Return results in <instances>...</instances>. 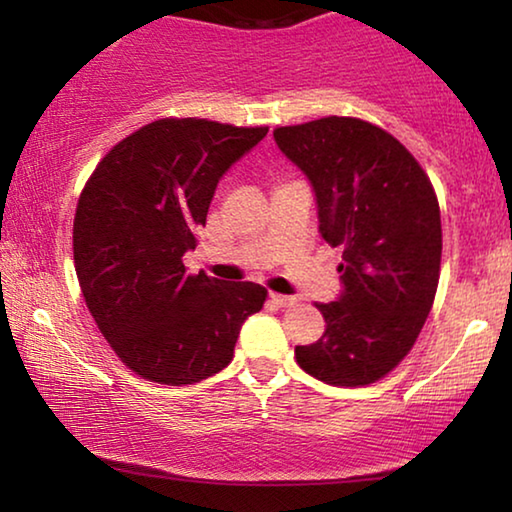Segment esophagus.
<instances>
[{
    "instance_id": "1",
    "label": "esophagus",
    "mask_w": 512,
    "mask_h": 512,
    "mask_svg": "<svg viewBox=\"0 0 512 512\" xmlns=\"http://www.w3.org/2000/svg\"><path fill=\"white\" fill-rule=\"evenodd\" d=\"M270 300L277 307H291V305L298 303L296 296H282V293H270Z\"/></svg>"
}]
</instances>
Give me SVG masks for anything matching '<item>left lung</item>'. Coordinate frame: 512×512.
I'll use <instances>...</instances> for the list:
<instances>
[{
  "mask_svg": "<svg viewBox=\"0 0 512 512\" xmlns=\"http://www.w3.org/2000/svg\"><path fill=\"white\" fill-rule=\"evenodd\" d=\"M275 142L310 181L321 237L342 247V291L317 305L326 331L296 347L298 366L333 387L380 380L436 298L443 233L431 181L398 139L359 118L277 128Z\"/></svg>",
  "mask_w": 512,
  "mask_h": 512,
  "instance_id": "obj_1",
  "label": "left lung"
}]
</instances>
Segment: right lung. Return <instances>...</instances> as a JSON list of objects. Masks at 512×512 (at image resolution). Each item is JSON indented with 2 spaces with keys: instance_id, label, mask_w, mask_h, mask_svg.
Masks as SVG:
<instances>
[{
  "instance_id": "1",
  "label": "right lung",
  "mask_w": 512,
  "mask_h": 512,
  "mask_svg": "<svg viewBox=\"0 0 512 512\" xmlns=\"http://www.w3.org/2000/svg\"><path fill=\"white\" fill-rule=\"evenodd\" d=\"M268 135L205 118H163L118 142L95 167L74 216V268L111 349L144 380L193 384L233 361L268 291L188 275L223 174Z\"/></svg>"
}]
</instances>
